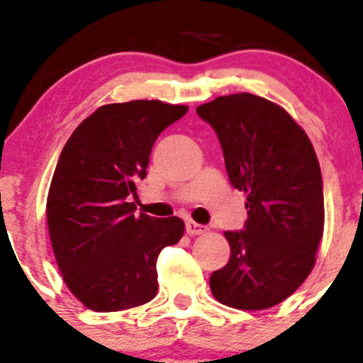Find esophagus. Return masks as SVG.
<instances>
[{
  "mask_svg": "<svg viewBox=\"0 0 363 363\" xmlns=\"http://www.w3.org/2000/svg\"><path fill=\"white\" fill-rule=\"evenodd\" d=\"M186 232H188L189 235H199V234H203V232H206V227L200 223H196V221L188 220L186 221Z\"/></svg>",
  "mask_w": 363,
  "mask_h": 363,
  "instance_id": "esophagus-1",
  "label": "esophagus"
}]
</instances>
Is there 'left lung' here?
Returning a JSON list of instances; mask_svg holds the SVG:
<instances>
[{"label": "left lung", "instance_id": "8db88e82", "mask_svg": "<svg viewBox=\"0 0 363 363\" xmlns=\"http://www.w3.org/2000/svg\"><path fill=\"white\" fill-rule=\"evenodd\" d=\"M216 133L228 181L246 193L248 218L227 230L230 259L211 275L220 303L262 311L289 298L312 271L325 227L318 156L284 108L253 94L196 108Z\"/></svg>", "mask_w": 363, "mask_h": 363}]
</instances>
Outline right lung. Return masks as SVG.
<instances>
[{"instance_id": "right-lung-1", "label": "right lung", "mask_w": 363, "mask_h": 363, "mask_svg": "<svg viewBox=\"0 0 363 363\" xmlns=\"http://www.w3.org/2000/svg\"><path fill=\"white\" fill-rule=\"evenodd\" d=\"M188 108L161 101L106 104L63 147L48 195L52 252L74 296L96 312L138 307L157 293V255L184 234L177 216H136V184L157 136Z\"/></svg>"}]
</instances>
